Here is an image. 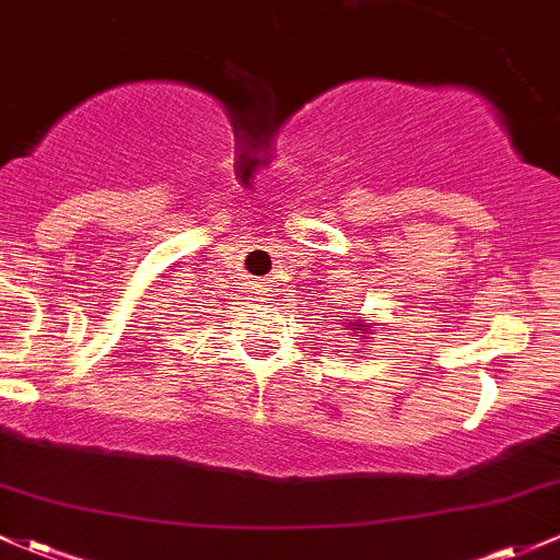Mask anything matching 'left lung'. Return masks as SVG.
<instances>
[{
	"mask_svg": "<svg viewBox=\"0 0 560 560\" xmlns=\"http://www.w3.org/2000/svg\"><path fill=\"white\" fill-rule=\"evenodd\" d=\"M347 328H352L354 334H369L371 330V323H363V320H354V323H347Z\"/></svg>",
	"mask_w": 560,
	"mask_h": 560,
	"instance_id": "8db88e82",
	"label": "left lung"
}]
</instances>
